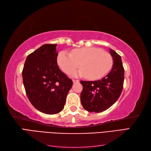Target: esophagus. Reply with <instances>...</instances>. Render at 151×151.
I'll return each instance as SVG.
<instances>
[{"label":"esophagus","mask_w":151,"mask_h":151,"mask_svg":"<svg viewBox=\"0 0 151 151\" xmlns=\"http://www.w3.org/2000/svg\"><path fill=\"white\" fill-rule=\"evenodd\" d=\"M73 83H78V82H79V81H78V80H75V79H73Z\"/></svg>","instance_id":"34e87169"}]
</instances>
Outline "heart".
Masks as SVG:
<instances>
[{
  "instance_id": "1",
  "label": "heart",
  "mask_w": 151,
  "mask_h": 151,
  "mask_svg": "<svg viewBox=\"0 0 151 151\" xmlns=\"http://www.w3.org/2000/svg\"><path fill=\"white\" fill-rule=\"evenodd\" d=\"M60 68L66 74H70L81 67L75 76H84L95 81L108 74L113 66L114 60L110 53L97 47H84L73 50L70 53L60 52L57 58Z\"/></svg>"
}]
</instances>
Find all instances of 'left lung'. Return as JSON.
<instances>
[{
	"mask_svg": "<svg viewBox=\"0 0 151 151\" xmlns=\"http://www.w3.org/2000/svg\"><path fill=\"white\" fill-rule=\"evenodd\" d=\"M110 52L114 64L106 76L96 81H81V103L88 111L99 113L107 110L117 101L123 90L124 70L121 57L112 49Z\"/></svg>",
	"mask_w": 151,
	"mask_h": 151,
	"instance_id": "left-lung-1",
	"label": "left lung"
}]
</instances>
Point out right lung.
I'll list each match as a JSON object with an SVG mask.
<instances>
[{
  "label": "right lung",
  "mask_w": 151,
  "mask_h": 151,
  "mask_svg": "<svg viewBox=\"0 0 151 151\" xmlns=\"http://www.w3.org/2000/svg\"><path fill=\"white\" fill-rule=\"evenodd\" d=\"M57 44L43 45L30 54L22 69V81L27 97L37 110L46 114L62 111L73 86L71 79L57 63Z\"/></svg>",
  "instance_id": "right-lung-1"
}]
</instances>
